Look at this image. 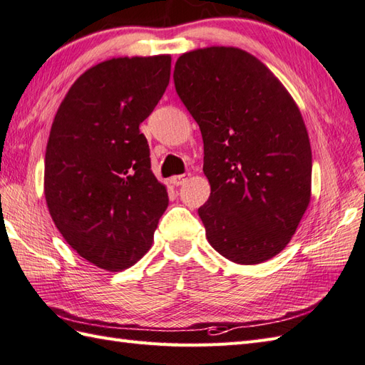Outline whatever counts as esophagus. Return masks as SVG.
<instances>
[{
	"label": "esophagus",
	"mask_w": 365,
	"mask_h": 365,
	"mask_svg": "<svg viewBox=\"0 0 365 365\" xmlns=\"http://www.w3.org/2000/svg\"><path fill=\"white\" fill-rule=\"evenodd\" d=\"M187 182H188V175H187V174H183V175H175V177L170 178V183L175 185V187H178V185L187 183Z\"/></svg>",
	"instance_id": "34e87169"
}]
</instances>
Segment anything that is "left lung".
<instances>
[{
  "label": "left lung",
  "mask_w": 365,
  "mask_h": 365,
  "mask_svg": "<svg viewBox=\"0 0 365 365\" xmlns=\"http://www.w3.org/2000/svg\"><path fill=\"white\" fill-rule=\"evenodd\" d=\"M178 97L204 139L208 243L255 265L289 245L311 202L312 150L298 105L269 68L235 46L183 53Z\"/></svg>",
  "instance_id": "1"
}]
</instances>
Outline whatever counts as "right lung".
Here are the masks:
<instances>
[{"label": "right lung", "instance_id": "add662e5", "mask_svg": "<svg viewBox=\"0 0 365 365\" xmlns=\"http://www.w3.org/2000/svg\"><path fill=\"white\" fill-rule=\"evenodd\" d=\"M170 56L113 58L88 68L54 115L43 192L54 226L83 259L122 271L150 250L168 208L139 125L165 94Z\"/></svg>", "mask_w": 365, "mask_h": 365}]
</instances>
